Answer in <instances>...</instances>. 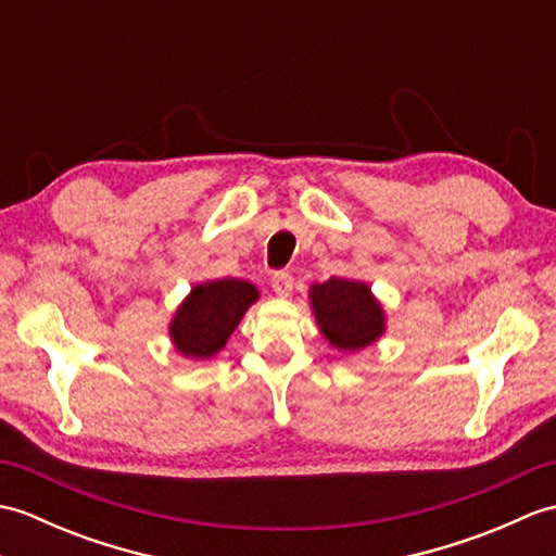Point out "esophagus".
<instances>
[{
  "mask_svg": "<svg viewBox=\"0 0 556 556\" xmlns=\"http://www.w3.org/2000/svg\"><path fill=\"white\" fill-rule=\"evenodd\" d=\"M271 289H275L279 296H289L293 291V277L289 271H275V275H271Z\"/></svg>",
  "mask_w": 556,
  "mask_h": 556,
  "instance_id": "1",
  "label": "esophagus"
}]
</instances>
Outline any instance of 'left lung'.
I'll return each instance as SVG.
<instances>
[{"label": "left lung", "mask_w": 556, "mask_h": 556, "mask_svg": "<svg viewBox=\"0 0 556 556\" xmlns=\"http://www.w3.org/2000/svg\"><path fill=\"white\" fill-rule=\"evenodd\" d=\"M317 327L339 351L370 346L384 332V311L363 281L332 277L311 287Z\"/></svg>", "instance_id": "obj_1"}]
</instances>
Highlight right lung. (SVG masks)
<instances>
[{"label":"right lung","instance_id":"add662e5","mask_svg":"<svg viewBox=\"0 0 556 556\" xmlns=\"http://www.w3.org/2000/svg\"><path fill=\"white\" fill-rule=\"evenodd\" d=\"M257 301V289L245 279H215L195 285L174 313L169 337L186 358L205 361L224 349L245 311Z\"/></svg>","mask_w":556,"mask_h":556}]
</instances>
